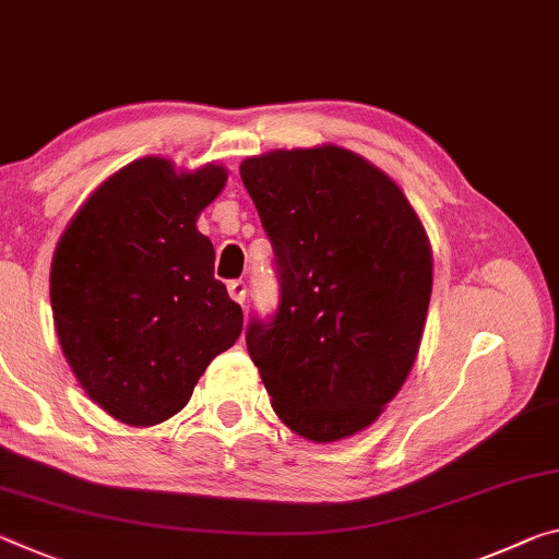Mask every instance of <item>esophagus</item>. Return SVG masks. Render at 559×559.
Returning a JSON list of instances; mask_svg holds the SVG:
<instances>
[{"instance_id":"esophagus-1","label":"esophagus","mask_w":559,"mask_h":559,"mask_svg":"<svg viewBox=\"0 0 559 559\" xmlns=\"http://www.w3.org/2000/svg\"><path fill=\"white\" fill-rule=\"evenodd\" d=\"M228 296H231L236 304L243 306V300H246V283L243 281H231V283H228Z\"/></svg>"}]
</instances>
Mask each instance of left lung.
Listing matches in <instances>:
<instances>
[{"instance_id":"8db88e82","label":"left lung","mask_w":559,"mask_h":559,"mask_svg":"<svg viewBox=\"0 0 559 559\" xmlns=\"http://www.w3.org/2000/svg\"><path fill=\"white\" fill-rule=\"evenodd\" d=\"M238 171L281 276L273 321L248 325V356L296 436H356L418 358L432 290L423 221L391 176L335 144L248 156Z\"/></svg>"}]
</instances>
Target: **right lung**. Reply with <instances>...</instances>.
I'll return each instance as SVG.
<instances>
[{
  "label": "right lung",
  "mask_w": 559,
  "mask_h": 559,
  "mask_svg": "<svg viewBox=\"0 0 559 559\" xmlns=\"http://www.w3.org/2000/svg\"><path fill=\"white\" fill-rule=\"evenodd\" d=\"M226 179L214 162L186 171L136 158L88 193L59 238L49 296L61 353L119 423L174 418L241 335V306L214 278V243L197 228Z\"/></svg>",
  "instance_id": "obj_1"
}]
</instances>
